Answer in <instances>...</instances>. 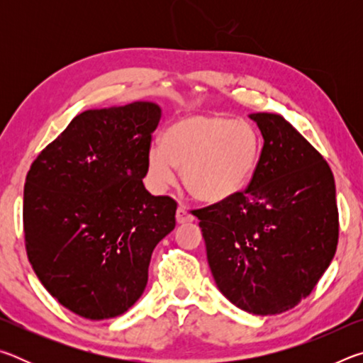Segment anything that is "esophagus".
<instances>
[{
    "mask_svg": "<svg viewBox=\"0 0 363 363\" xmlns=\"http://www.w3.org/2000/svg\"><path fill=\"white\" fill-rule=\"evenodd\" d=\"M176 220H177V224H187V223H192L194 216L190 214V211L186 210V208L179 206L176 211Z\"/></svg>",
    "mask_w": 363,
    "mask_h": 363,
    "instance_id": "obj_1",
    "label": "esophagus"
}]
</instances>
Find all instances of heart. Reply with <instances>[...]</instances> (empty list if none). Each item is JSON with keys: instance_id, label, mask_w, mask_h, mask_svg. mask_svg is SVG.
<instances>
[{"instance_id": "1", "label": "heart", "mask_w": 363, "mask_h": 363, "mask_svg": "<svg viewBox=\"0 0 363 363\" xmlns=\"http://www.w3.org/2000/svg\"><path fill=\"white\" fill-rule=\"evenodd\" d=\"M259 153V133L250 121L186 115L164 130L162 145L147 152V181L155 192H164L176 182V168H182V182L194 199L223 203L247 189Z\"/></svg>"}]
</instances>
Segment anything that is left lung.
<instances>
[{"mask_svg": "<svg viewBox=\"0 0 363 363\" xmlns=\"http://www.w3.org/2000/svg\"><path fill=\"white\" fill-rule=\"evenodd\" d=\"M262 152L247 190L196 210L216 286L238 309L275 315L309 294L333 259V173L284 116L250 113Z\"/></svg>", "mask_w": 363, "mask_h": 363, "instance_id": "1", "label": "left lung"}]
</instances>
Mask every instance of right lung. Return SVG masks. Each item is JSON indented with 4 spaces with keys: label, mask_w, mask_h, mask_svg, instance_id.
Listing matches in <instances>:
<instances>
[{
    "label": "right lung",
    "mask_w": 363,
    "mask_h": 363,
    "mask_svg": "<svg viewBox=\"0 0 363 363\" xmlns=\"http://www.w3.org/2000/svg\"><path fill=\"white\" fill-rule=\"evenodd\" d=\"M162 108L155 102L86 110L30 168L23 189L28 261L43 286L89 320L118 317L149 280L176 201L144 187Z\"/></svg>",
    "instance_id": "right-lung-1"
}]
</instances>
